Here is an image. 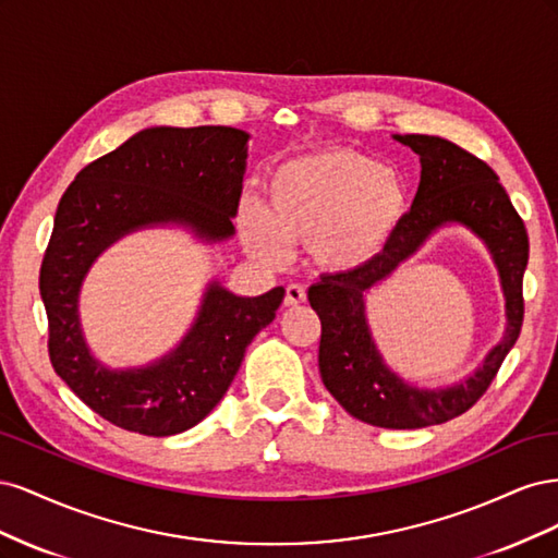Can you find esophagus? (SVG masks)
Wrapping results in <instances>:
<instances>
[{"mask_svg":"<svg viewBox=\"0 0 558 558\" xmlns=\"http://www.w3.org/2000/svg\"><path fill=\"white\" fill-rule=\"evenodd\" d=\"M305 300H307L305 286H300V283H289V286H286V298H283V305L286 307L302 305V302H305Z\"/></svg>","mask_w":558,"mask_h":558,"instance_id":"obj_1","label":"esophagus"}]
</instances>
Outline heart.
I'll return each mask as SVG.
<instances>
[{
    "label": "heart",
    "mask_w": 558,
    "mask_h": 558,
    "mask_svg": "<svg viewBox=\"0 0 558 558\" xmlns=\"http://www.w3.org/2000/svg\"><path fill=\"white\" fill-rule=\"evenodd\" d=\"M410 214V185L396 167L351 148H328L281 162L265 181V207L238 211L253 258L279 263L289 242H307L330 272L373 263Z\"/></svg>",
    "instance_id": "1"
}]
</instances>
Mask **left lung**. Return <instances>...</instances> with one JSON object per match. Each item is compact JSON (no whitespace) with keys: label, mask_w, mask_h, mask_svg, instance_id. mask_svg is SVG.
<instances>
[{"label":"left lung","mask_w":558,"mask_h":558,"mask_svg":"<svg viewBox=\"0 0 558 558\" xmlns=\"http://www.w3.org/2000/svg\"><path fill=\"white\" fill-rule=\"evenodd\" d=\"M421 162V181L404 223L379 256L361 269L320 277L310 305L320 318L318 373L342 408L377 428H426L468 412L514 347L523 320V269L529 234L496 172L430 134H393ZM445 225L468 227L493 253L506 298V332L475 374L451 387L424 389L402 380L385 365L364 314V295Z\"/></svg>","instance_id":"8db88e82"}]
</instances>
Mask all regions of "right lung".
Masks as SVG:
<instances>
[{
    "mask_svg": "<svg viewBox=\"0 0 558 558\" xmlns=\"http://www.w3.org/2000/svg\"><path fill=\"white\" fill-rule=\"evenodd\" d=\"M248 134L226 125L146 128L97 158L64 191L39 275L58 377L113 426L167 437L199 424L228 391L246 347L275 320L283 289L242 298L209 281L183 340L162 359L111 369L83 337L78 295L93 263L130 232L177 226L230 240Z\"/></svg>",
    "mask_w": 558,
    "mask_h": 558,
    "instance_id": "right-lung-1",
    "label": "right lung"
}]
</instances>
